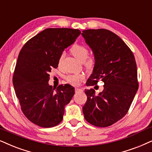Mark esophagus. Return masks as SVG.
I'll use <instances>...</instances> for the list:
<instances>
[{
	"label": "esophagus",
	"mask_w": 152,
	"mask_h": 152,
	"mask_svg": "<svg viewBox=\"0 0 152 152\" xmlns=\"http://www.w3.org/2000/svg\"><path fill=\"white\" fill-rule=\"evenodd\" d=\"M83 91V89L82 88H75V92L76 93H78V92H82Z\"/></svg>",
	"instance_id": "1"
}]
</instances>
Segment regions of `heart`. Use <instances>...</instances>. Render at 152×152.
Returning a JSON list of instances; mask_svg holds the SVG:
<instances>
[{
	"label": "heart",
	"instance_id": "obj_1",
	"mask_svg": "<svg viewBox=\"0 0 152 152\" xmlns=\"http://www.w3.org/2000/svg\"><path fill=\"white\" fill-rule=\"evenodd\" d=\"M70 52H71L72 54L81 62H84L86 59V58H87L88 54V49L85 46H84V45L79 44H75L72 45V47L70 48ZM63 56H64V54L61 56L60 60L63 58ZM91 63V61L89 59V60H88L86 61V64L87 66H89ZM84 80V75L82 74L70 75H68L66 77L67 82L69 84L75 86L80 84V82H82Z\"/></svg>",
	"mask_w": 152,
	"mask_h": 152
}]
</instances>
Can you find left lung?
<instances>
[{
    "instance_id": "8db88e82",
    "label": "left lung",
    "mask_w": 152,
    "mask_h": 152,
    "mask_svg": "<svg viewBox=\"0 0 152 152\" xmlns=\"http://www.w3.org/2000/svg\"><path fill=\"white\" fill-rule=\"evenodd\" d=\"M82 35L95 58L86 86L97 84L100 80L104 82V89L98 96L94 88L85 90L84 118L95 126H110L126 115L138 89L135 57L126 44L109 30L88 29Z\"/></svg>"
}]
</instances>
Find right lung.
Masks as SVG:
<instances>
[{"mask_svg":"<svg viewBox=\"0 0 152 152\" xmlns=\"http://www.w3.org/2000/svg\"><path fill=\"white\" fill-rule=\"evenodd\" d=\"M80 33L78 29H45L27 41L19 52L12 79L15 94L23 115L39 126L60 124L65 106L74 96L75 88L70 84H61L55 89L48 82L64 50Z\"/></svg>","mask_w":152,"mask_h":152,"instance_id":"add662e5","label":"right lung"}]
</instances>
